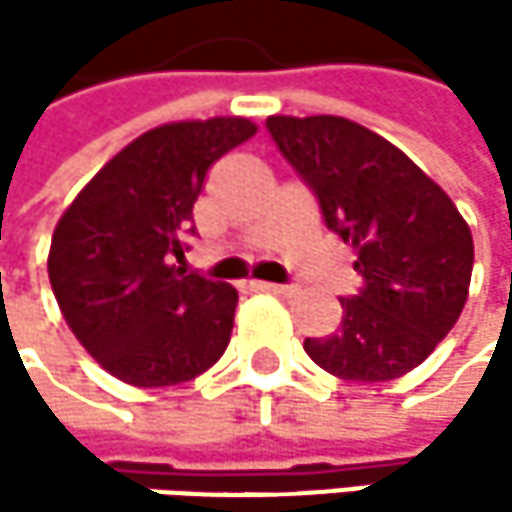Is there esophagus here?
Segmentation results:
<instances>
[{"label": "esophagus", "mask_w": 512, "mask_h": 512, "mask_svg": "<svg viewBox=\"0 0 512 512\" xmlns=\"http://www.w3.org/2000/svg\"><path fill=\"white\" fill-rule=\"evenodd\" d=\"M255 287L263 293H275V296H284L290 290L287 284H272V281H255Z\"/></svg>", "instance_id": "obj_1"}]
</instances>
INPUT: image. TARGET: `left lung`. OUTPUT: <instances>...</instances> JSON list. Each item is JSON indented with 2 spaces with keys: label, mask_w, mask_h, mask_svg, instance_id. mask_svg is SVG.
Listing matches in <instances>:
<instances>
[{
  "label": "left lung",
  "mask_w": 512,
  "mask_h": 512,
  "mask_svg": "<svg viewBox=\"0 0 512 512\" xmlns=\"http://www.w3.org/2000/svg\"><path fill=\"white\" fill-rule=\"evenodd\" d=\"M284 159L356 249L364 287L341 326L305 353L350 382H388L430 356L460 320L474 266L471 231L448 192L400 148L338 115L266 118Z\"/></svg>",
  "instance_id": "8db88e82"
}]
</instances>
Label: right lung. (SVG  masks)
I'll return each instance as SVG.
<instances>
[{
  "instance_id": "add662e5",
  "label": "right lung",
  "mask_w": 512,
  "mask_h": 512,
  "mask_svg": "<svg viewBox=\"0 0 512 512\" xmlns=\"http://www.w3.org/2000/svg\"><path fill=\"white\" fill-rule=\"evenodd\" d=\"M255 133L234 115L154 127L58 219L47 257L55 302L76 341L121 382H189L225 353L237 290L173 260L195 234L192 207L210 165Z\"/></svg>"
}]
</instances>
